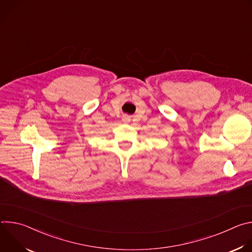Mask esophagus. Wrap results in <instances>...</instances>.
<instances>
[{
    "label": "esophagus",
    "instance_id": "obj_1",
    "mask_svg": "<svg viewBox=\"0 0 252 252\" xmlns=\"http://www.w3.org/2000/svg\"><path fill=\"white\" fill-rule=\"evenodd\" d=\"M129 121H130V120H129V118H128V117H126V116H125V117H123V122H124L125 124L129 123Z\"/></svg>",
    "mask_w": 252,
    "mask_h": 252
}]
</instances>
